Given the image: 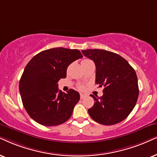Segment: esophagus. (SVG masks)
Masks as SVG:
<instances>
[{
	"instance_id": "esophagus-1",
	"label": "esophagus",
	"mask_w": 157,
	"mask_h": 157,
	"mask_svg": "<svg viewBox=\"0 0 157 157\" xmlns=\"http://www.w3.org/2000/svg\"><path fill=\"white\" fill-rule=\"evenodd\" d=\"M85 97V94H82V93H80V98H81V99L84 98Z\"/></svg>"
}]
</instances>
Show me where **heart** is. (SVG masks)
Returning <instances> with one entry per match:
<instances>
[{"label":"heart","mask_w":157,"mask_h":157,"mask_svg":"<svg viewBox=\"0 0 157 157\" xmlns=\"http://www.w3.org/2000/svg\"><path fill=\"white\" fill-rule=\"evenodd\" d=\"M80 88L81 89V90H82V89H83V87H82V86H80Z\"/></svg>","instance_id":"heart-1"}]
</instances>
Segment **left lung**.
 Listing matches in <instances>:
<instances>
[{
	"label": "left lung",
	"mask_w": 157,
	"mask_h": 157,
	"mask_svg": "<svg viewBox=\"0 0 157 157\" xmlns=\"http://www.w3.org/2000/svg\"><path fill=\"white\" fill-rule=\"evenodd\" d=\"M96 65V83L104 86L102 96L95 97L88 109L90 117L104 125H112L128 117L136 106L139 94L134 69L120 55L101 49L82 51Z\"/></svg>",
	"instance_id": "1"
}]
</instances>
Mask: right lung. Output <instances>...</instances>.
Returning a JSON list of instances; mask_svg holds the SVG:
<instances>
[{
  "label": "right lung",
  "mask_w": 157,
  "mask_h": 157,
  "mask_svg": "<svg viewBox=\"0 0 157 157\" xmlns=\"http://www.w3.org/2000/svg\"><path fill=\"white\" fill-rule=\"evenodd\" d=\"M82 58L77 49L54 48L35 55L25 67L19 81L23 106L29 117L44 126L63 124L72 116L80 93L59 90L58 82L67 77L71 63Z\"/></svg>",
  "instance_id": "obj_1"
}]
</instances>
